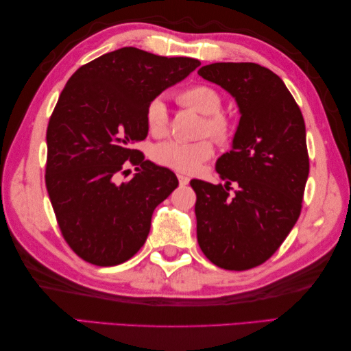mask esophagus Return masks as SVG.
I'll use <instances>...</instances> for the list:
<instances>
[{
    "label": "esophagus",
    "instance_id": "esophagus-1",
    "mask_svg": "<svg viewBox=\"0 0 351 351\" xmlns=\"http://www.w3.org/2000/svg\"><path fill=\"white\" fill-rule=\"evenodd\" d=\"M177 179H179V183H180L182 186H185V185H188V183H189V177L188 176L179 174V176H177Z\"/></svg>",
    "mask_w": 351,
    "mask_h": 351
}]
</instances>
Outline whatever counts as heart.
Listing matches in <instances>:
<instances>
[{"mask_svg":"<svg viewBox=\"0 0 351 351\" xmlns=\"http://www.w3.org/2000/svg\"><path fill=\"white\" fill-rule=\"evenodd\" d=\"M179 102L191 107L204 117L202 134H208L215 140H226L230 134V124L219 113L222 108V97L213 87L208 85H193L179 93ZM146 125L152 135L160 136L168 130V107L162 97H155L146 107ZM213 154V147L208 140L200 141H165L155 147L154 157L166 168L194 172Z\"/></svg>","mask_w":351,"mask_h":351,"instance_id":"1","label":"heart"}]
</instances>
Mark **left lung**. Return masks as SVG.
Masks as SVG:
<instances>
[{
	"label": "left lung",
	"mask_w": 351,
	"mask_h": 351,
	"mask_svg": "<svg viewBox=\"0 0 351 351\" xmlns=\"http://www.w3.org/2000/svg\"><path fill=\"white\" fill-rule=\"evenodd\" d=\"M197 73L226 90L241 114L232 151L216 163L226 183L191 180L197 243L217 267L247 271L277 252L300 216L309 174L305 121L283 80L258 63L219 62Z\"/></svg>",
	"instance_id": "8db88e82"
}]
</instances>
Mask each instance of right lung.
<instances>
[{
	"label": "right lung",
	"instance_id": "1",
	"mask_svg": "<svg viewBox=\"0 0 351 351\" xmlns=\"http://www.w3.org/2000/svg\"><path fill=\"white\" fill-rule=\"evenodd\" d=\"M199 65L125 46L80 66L66 82L46 132L45 179L63 238L82 260L117 266L145 245L154 210L179 180L134 145L147 136L149 102ZM125 159L137 174L119 182Z\"/></svg>",
	"mask_w": 351,
	"mask_h": 351
}]
</instances>
